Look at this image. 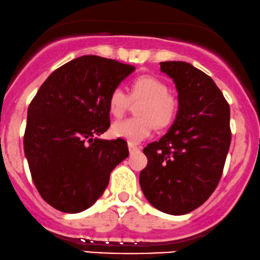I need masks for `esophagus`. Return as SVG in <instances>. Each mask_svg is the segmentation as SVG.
Instances as JSON below:
<instances>
[{
  "instance_id": "1",
  "label": "esophagus",
  "mask_w": 260,
  "mask_h": 260,
  "mask_svg": "<svg viewBox=\"0 0 260 260\" xmlns=\"http://www.w3.org/2000/svg\"><path fill=\"white\" fill-rule=\"evenodd\" d=\"M127 147H129V152L130 153H134V152H137V150H140V148L135 145H133V143H129L127 145Z\"/></svg>"
}]
</instances>
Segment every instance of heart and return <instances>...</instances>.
I'll return each instance as SVG.
<instances>
[{
  "instance_id": "1",
  "label": "heart",
  "mask_w": 260,
  "mask_h": 260,
  "mask_svg": "<svg viewBox=\"0 0 260 260\" xmlns=\"http://www.w3.org/2000/svg\"><path fill=\"white\" fill-rule=\"evenodd\" d=\"M168 92L169 89L165 83L152 76L136 78L131 85L130 98L121 88H115L108 100L110 112L113 117H121L129 108L131 101L142 102L137 107L140 117L114 123L111 127L112 135L135 145L152 134L154 124L158 127H165L171 124L177 105Z\"/></svg>"
}]
</instances>
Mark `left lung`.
Masks as SVG:
<instances>
[{"mask_svg": "<svg viewBox=\"0 0 260 260\" xmlns=\"http://www.w3.org/2000/svg\"><path fill=\"white\" fill-rule=\"evenodd\" d=\"M160 71L175 83L178 110L168 133L143 149L140 185L156 210L181 216L218 184L232 141L230 108L213 79L190 63L160 62Z\"/></svg>", "mask_w": 260, "mask_h": 260, "instance_id": "8db88e82", "label": "left lung"}]
</instances>
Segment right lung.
<instances>
[{
    "label": "right lung",
    "instance_id": "obj_1",
    "mask_svg": "<svg viewBox=\"0 0 260 260\" xmlns=\"http://www.w3.org/2000/svg\"><path fill=\"white\" fill-rule=\"evenodd\" d=\"M134 71L117 60L84 55L41 85L28 106L24 152L38 193L50 206L66 213L89 208L127 158L124 140L99 136L111 124V92Z\"/></svg>",
    "mask_w": 260,
    "mask_h": 260
}]
</instances>
